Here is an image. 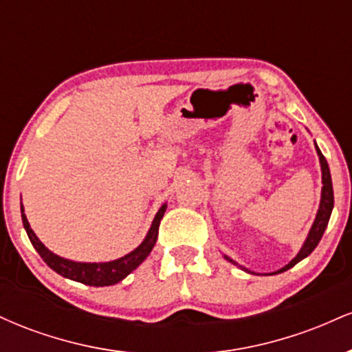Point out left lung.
Returning <instances> with one entry per match:
<instances>
[{
    "mask_svg": "<svg viewBox=\"0 0 352 352\" xmlns=\"http://www.w3.org/2000/svg\"><path fill=\"white\" fill-rule=\"evenodd\" d=\"M314 147H316V152H318V157H319V165H321V179H322V188H321V201H319V208H318V213H316V218H314L313 221V227H311L308 236H306L305 243H302L301 250L298 252L296 256L293 258L292 261H289L288 265L283 266L281 270H278V272H274L272 274H278V273H283L286 272V270L293 268L294 265L300 263L301 260H305L306 256H309L311 253H313V250L316 248L319 240H321L322 233H324L326 227H328V221L331 218V212H333V207H334V193H333V182H331V172H329V167H328V162H326L324 155H322L321 151H319V147L314 142ZM225 260H228L230 263L240 266L241 270L246 273H254L252 270L245 268V266L238 265L236 261H233L232 258L227 256V254H223Z\"/></svg>",
    "mask_w": 352,
    "mask_h": 352,
    "instance_id": "left-lung-1",
    "label": "left lung"
}]
</instances>
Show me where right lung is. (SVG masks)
Listing matches in <instances>:
<instances>
[{
    "instance_id": "add662e5",
    "label": "right lung",
    "mask_w": 352,
    "mask_h": 352,
    "mask_svg": "<svg viewBox=\"0 0 352 352\" xmlns=\"http://www.w3.org/2000/svg\"><path fill=\"white\" fill-rule=\"evenodd\" d=\"M167 204H164L159 208L155 218H153L151 228H148L147 235H145L144 241L137 246L135 250H132L131 253L124 254L122 258H117L112 261H104V263H82V261H72L67 258L59 256V254L52 253L51 250H47L43 245V241L36 236V233L31 228L30 221H28L26 215H24V208L21 205V218L24 230H26L30 241L33 243L36 252L39 253V256L43 258L44 263L50 266L51 270H54L56 273L60 274L64 278H69L72 281L84 283L89 286H111L116 283L122 281L127 274H131L134 270L139 266L145 258L148 256V253L152 252L153 245L157 241V235H159V225L162 220Z\"/></svg>"
}]
</instances>
